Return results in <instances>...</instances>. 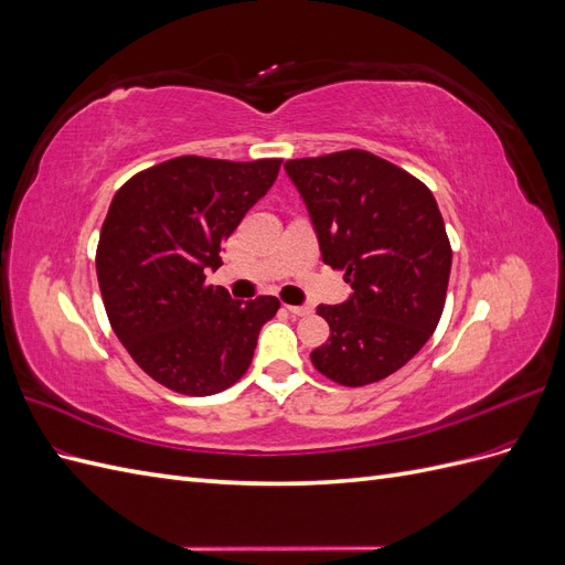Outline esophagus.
<instances>
[{
	"label": "esophagus",
	"instance_id": "esophagus-1",
	"mask_svg": "<svg viewBox=\"0 0 565 565\" xmlns=\"http://www.w3.org/2000/svg\"><path fill=\"white\" fill-rule=\"evenodd\" d=\"M285 309L292 313V316H297V318H301V316H311V306H285Z\"/></svg>",
	"mask_w": 565,
	"mask_h": 565
}]
</instances>
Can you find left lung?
<instances>
[{
    "mask_svg": "<svg viewBox=\"0 0 565 565\" xmlns=\"http://www.w3.org/2000/svg\"><path fill=\"white\" fill-rule=\"evenodd\" d=\"M318 235L322 262L347 270L353 295L320 303L328 344L311 351L341 386L374 384L413 358L440 320L452 249L436 198L367 150L285 162Z\"/></svg>",
    "mask_w": 565,
    "mask_h": 565,
    "instance_id": "1",
    "label": "left lung"
}]
</instances>
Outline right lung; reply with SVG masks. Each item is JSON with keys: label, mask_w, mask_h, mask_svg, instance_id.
<instances>
[{"label": "right lung", "mask_w": 565, "mask_h": 565, "mask_svg": "<svg viewBox=\"0 0 565 565\" xmlns=\"http://www.w3.org/2000/svg\"><path fill=\"white\" fill-rule=\"evenodd\" d=\"M282 160H167L115 193L96 249L108 320L134 363L183 396H212L247 372L276 297L231 299L207 285L221 245L276 181Z\"/></svg>", "instance_id": "obj_1"}]
</instances>
